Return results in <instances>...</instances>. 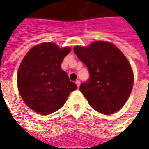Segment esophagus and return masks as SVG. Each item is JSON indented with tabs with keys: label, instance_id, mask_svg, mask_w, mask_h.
<instances>
[{
	"label": "esophagus",
	"instance_id": "esophagus-1",
	"mask_svg": "<svg viewBox=\"0 0 149 149\" xmlns=\"http://www.w3.org/2000/svg\"><path fill=\"white\" fill-rule=\"evenodd\" d=\"M75 84H77V86L78 87H79V85H80V81L79 80V79H77L76 81H75Z\"/></svg>",
	"mask_w": 149,
	"mask_h": 149
}]
</instances>
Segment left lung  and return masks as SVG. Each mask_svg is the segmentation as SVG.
Here are the masks:
<instances>
[{
    "label": "left lung",
    "mask_w": 149,
    "mask_h": 149,
    "mask_svg": "<svg viewBox=\"0 0 149 149\" xmlns=\"http://www.w3.org/2000/svg\"><path fill=\"white\" fill-rule=\"evenodd\" d=\"M74 51L89 70V79L80 84L79 89L89 105L104 114L119 110L134 84L126 57L114 45L105 41H95L89 47L75 46Z\"/></svg>",
    "instance_id": "left-lung-1"
}]
</instances>
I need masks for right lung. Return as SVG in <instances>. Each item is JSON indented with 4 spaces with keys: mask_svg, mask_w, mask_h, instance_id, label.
Returning a JSON list of instances; mask_svg holds the SVG:
<instances>
[{
    "mask_svg": "<svg viewBox=\"0 0 149 149\" xmlns=\"http://www.w3.org/2000/svg\"><path fill=\"white\" fill-rule=\"evenodd\" d=\"M70 51V47L60 49L53 43L40 44L22 60L17 74L19 92L27 106L38 113L57 111L77 89L61 69V63Z\"/></svg>",
    "mask_w": 149,
    "mask_h": 149,
    "instance_id": "right-lung-1",
    "label": "right lung"
}]
</instances>
